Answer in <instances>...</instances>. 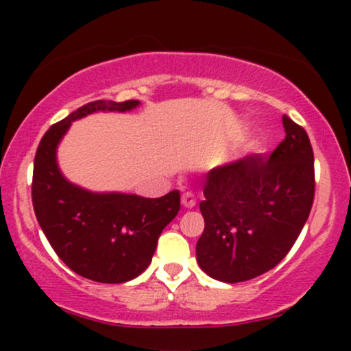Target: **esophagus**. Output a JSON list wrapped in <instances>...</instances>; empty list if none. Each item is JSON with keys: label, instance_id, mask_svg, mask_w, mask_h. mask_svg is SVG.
<instances>
[{"label": "esophagus", "instance_id": "1", "mask_svg": "<svg viewBox=\"0 0 351 351\" xmlns=\"http://www.w3.org/2000/svg\"><path fill=\"white\" fill-rule=\"evenodd\" d=\"M181 204H183L184 208H195L196 206V198L193 193H183V196H181Z\"/></svg>", "mask_w": 351, "mask_h": 351}]
</instances>
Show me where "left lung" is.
I'll list each match as a JSON object with an SVG mask.
<instances>
[{
  "label": "left lung",
  "instance_id": "8db88e82",
  "mask_svg": "<svg viewBox=\"0 0 351 351\" xmlns=\"http://www.w3.org/2000/svg\"><path fill=\"white\" fill-rule=\"evenodd\" d=\"M282 123L285 138L267 160L245 156L208 171L196 261L213 279L236 284L271 271L307 221L315 195L312 145L287 115Z\"/></svg>",
  "mask_w": 351,
  "mask_h": 351
}]
</instances>
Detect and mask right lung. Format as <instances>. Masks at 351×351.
<instances>
[{
    "label": "right lung",
    "mask_w": 351,
    "mask_h": 351,
    "mask_svg": "<svg viewBox=\"0 0 351 351\" xmlns=\"http://www.w3.org/2000/svg\"><path fill=\"white\" fill-rule=\"evenodd\" d=\"M138 106V100L88 102L52 125L34 156L31 193L39 226L67 267L102 284L132 280L150 265L160 234L180 211V191L162 198L87 191L64 178L56 152L74 120Z\"/></svg>",
    "instance_id": "obj_1"
}]
</instances>
